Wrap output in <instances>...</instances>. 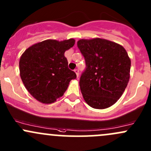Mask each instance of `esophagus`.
Segmentation results:
<instances>
[{"label":"esophagus","mask_w":151,"mask_h":151,"mask_svg":"<svg viewBox=\"0 0 151 151\" xmlns=\"http://www.w3.org/2000/svg\"><path fill=\"white\" fill-rule=\"evenodd\" d=\"M74 72L76 73V75H77V77H79V70L77 69V68H76V69H74Z\"/></svg>","instance_id":"1"}]
</instances>
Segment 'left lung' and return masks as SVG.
Here are the masks:
<instances>
[{"label": "left lung", "instance_id": "8db88e82", "mask_svg": "<svg viewBox=\"0 0 151 151\" xmlns=\"http://www.w3.org/2000/svg\"><path fill=\"white\" fill-rule=\"evenodd\" d=\"M77 47L86 64L80 80L85 101L94 109L109 107L121 98L130 78L127 52L121 45L99 38L80 39Z\"/></svg>", "mask_w": 151, "mask_h": 151}]
</instances>
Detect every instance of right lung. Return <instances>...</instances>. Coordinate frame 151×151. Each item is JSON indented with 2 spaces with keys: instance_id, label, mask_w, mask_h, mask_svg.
I'll return each instance as SVG.
<instances>
[{
  "instance_id": "add662e5",
  "label": "right lung",
  "mask_w": 151,
  "mask_h": 151,
  "mask_svg": "<svg viewBox=\"0 0 151 151\" xmlns=\"http://www.w3.org/2000/svg\"><path fill=\"white\" fill-rule=\"evenodd\" d=\"M75 43L73 39L43 41L28 47L19 60L20 77L28 91L40 102L51 104L60 98L69 82L77 78L64 56Z\"/></svg>"
}]
</instances>
